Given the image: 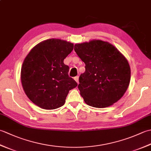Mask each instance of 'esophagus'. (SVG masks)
<instances>
[{"label":"esophagus","instance_id":"1","mask_svg":"<svg viewBox=\"0 0 151 151\" xmlns=\"http://www.w3.org/2000/svg\"><path fill=\"white\" fill-rule=\"evenodd\" d=\"M74 79H75V81L76 82H77L78 84V83H79V82H78V79H79V77H78V76H75V77L74 78Z\"/></svg>","mask_w":151,"mask_h":151}]
</instances>
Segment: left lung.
I'll use <instances>...</instances> for the list:
<instances>
[{
  "mask_svg": "<svg viewBox=\"0 0 151 151\" xmlns=\"http://www.w3.org/2000/svg\"><path fill=\"white\" fill-rule=\"evenodd\" d=\"M74 50L86 65L78 86L86 103L101 108L119 100L130 81L129 64L123 54L101 40L76 44Z\"/></svg>",
  "mask_w": 151,
  "mask_h": 151,
  "instance_id": "obj_1",
  "label": "left lung"
}]
</instances>
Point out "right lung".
Listing matches in <instances>:
<instances>
[{
  "mask_svg": "<svg viewBox=\"0 0 151 151\" xmlns=\"http://www.w3.org/2000/svg\"><path fill=\"white\" fill-rule=\"evenodd\" d=\"M73 44L58 39L37 44L22 63L21 79L30 100L45 110H54L65 104L70 89L77 83L69 76V67L63 60L71 52Z\"/></svg>",
  "mask_w": 151,
  "mask_h": 151,
  "instance_id": "1",
  "label": "right lung"
}]
</instances>
